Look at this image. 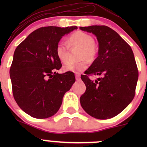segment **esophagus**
<instances>
[{
  "label": "esophagus",
  "instance_id": "34e87169",
  "mask_svg": "<svg viewBox=\"0 0 147 147\" xmlns=\"http://www.w3.org/2000/svg\"><path fill=\"white\" fill-rule=\"evenodd\" d=\"M75 78H76V80H77V81H79L81 79L80 76H79V75H75Z\"/></svg>",
  "mask_w": 147,
  "mask_h": 147
}]
</instances>
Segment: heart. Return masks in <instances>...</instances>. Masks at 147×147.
Listing matches in <instances>:
<instances>
[{"label": "heart", "instance_id": "obj_1", "mask_svg": "<svg viewBox=\"0 0 147 147\" xmlns=\"http://www.w3.org/2000/svg\"><path fill=\"white\" fill-rule=\"evenodd\" d=\"M68 44L70 47H82L80 59L79 61H69L63 65V70L65 72H74L79 73L88 68V61L86 59L93 60L97 56V47L94 43V38L89 34L82 31H77L72 33L68 38ZM65 42L61 41L56 47V55L59 60L65 63L68 59L69 47Z\"/></svg>", "mask_w": 147, "mask_h": 147}]
</instances>
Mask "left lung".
<instances>
[{"label": "left lung", "mask_w": 147, "mask_h": 147, "mask_svg": "<svg viewBox=\"0 0 147 147\" xmlns=\"http://www.w3.org/2000/svg\"><path fill=\"white\" fill-rule=\"evenodd\" d=\"M92 33L99 43L98 57L81 76L86 86L81 106L92 117L100 119L117 115L132 102L136 94L138 70L131 46L106 25L80 27ZM101 76L95 82L89 75Z\"/></svg>", "instance_id": "8db88e82"}]
</instances>
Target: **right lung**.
<instances>
[{
	"label": "right lung",
	"mask_w": 147,
	"mask_h": 147,
	"mask_svg": "<svg viewBox=\"0 0 147 147\" xmlns=\"http://www.w3.org/2000/svg\"><path fill=\"white\" fill-rule=\"evenodd\" d=\"M77 26H48L32 32L15 50L9 74L14 98L32 117L45 119L54 115L63 95L75 83L72 72L57 73L61 63L56 47L61 37Z\"/></svg>",
	"instance_id": "1"
}]
</instances>
